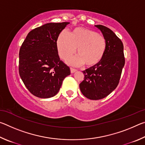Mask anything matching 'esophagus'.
I'll list each match as a JSON object with an SVG mask.
<instances>
[{"instance_id":"34e87169","label":"esophagus","mask_w":145,"mask_h":145,"mask_svg":"<svg viewBox=\"0 0 145 145\" xmlns=\"http://www.w3.org/2000/svg\"><path fill=\"white\" fill-rule=\"evenodd\" d=\"M76 71H77V70H76V69H74V68H70V72L72 73L75 72Z\"/></svg>"}]
</instances>
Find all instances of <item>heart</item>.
I'll return each instance as SVG.
<instances>
[{"instance_id": "1", "label": "heart", "mask_w": 145, "mask_h": 145, "mask_svg": "<svg viewBox=\"0 0 145 145\" xmlns=\"http://www.w3.org/2000/svg\"><path fill=\"white\" fill-rule=\"evenodd\" d=\"M77 48L78 56L68 59L70 65L80 66L85 63L91 67L99 63L106 50L104 37L90 29L78 27L71 34L63 31L57 40V48L61 59L67 60L74 54Z\"/></svg>"}]
</instances>
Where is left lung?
<instances>
[{
    "label": "left lung",
    "instance_id": "obj_1",
    "mask_svg": "<svg viewBox=\"0 0 145 145\" xmlns=\"http://www.w3.org/2000/svg\"><path fill=\"white\" fill-rule=\"evenodd\" d=\"M106 41V50L99 63L82 71L84 80L79 84L84 96L100 100L116 89L125 65L123 45L114 33L107 27L97 25Z\"/></svg>",
    "mask_w": 145,
    "mask_h": 145
}]
</instances>
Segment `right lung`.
<instances>
[{"mask_svg":"<svg viewBox=\"0 0 145 145\" xmlns=\"http://www.w3.org/2000/svg\"><path fill=\"white\" fill-rule=\"evenodd\" d=\"M69 22L48 23L29 33L19 52V74L34 96L48 99L57 94L70 68L58 55L57 40Z\"/></svg>","mask_w":145,"mask_h":145,"instance_id":"1","label":"right lung"}]
</instances>
